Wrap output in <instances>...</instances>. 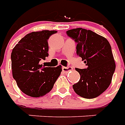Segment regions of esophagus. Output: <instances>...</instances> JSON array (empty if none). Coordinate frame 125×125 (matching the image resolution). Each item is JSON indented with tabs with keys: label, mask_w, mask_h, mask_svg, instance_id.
Returning <instances> with one entry per match:
<instances>
[{
	"label": "esophagus",
	"mask_w": 125,
	"mask_h": 125,
	"mask_svg": "<svg viewBox=\"0 0 125 125\" xmlns=\"http://www.w3.org/2000/svg\"><path fill=\"white\" fill-rule=\"evenodd\" d=\"M73 70L72 67H70V66H68V67H62V70L64 72H68L69 71H71Z\"/></svg>",
	"instance_id": "esophagus-1"
}]
</instances>
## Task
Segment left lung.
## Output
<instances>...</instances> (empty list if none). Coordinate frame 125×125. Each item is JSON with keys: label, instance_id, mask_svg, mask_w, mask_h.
Wrapping results in <instances>:
<instances>
[{"label": "left lung", "instance_id": "1", "mask_svg": "<svg viewBox=\"0 0 125 125\" xmlns=\"http://www.w3.org/2000/svg\"><path fill=\"white\" fill-rule=\"evenodd\" d=\"M67 35L77 43L76 53L87 65L86 69L76 68L80 79L73 85V90L85 98H96L110 86L115 70L110 43L104 37L85 29L68 30Z\"/></svg>", "mask_w": 125, "mask_h": 125}]
</instances>
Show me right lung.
I'll list each match as a JSON object with an SVG mask.
<instances>
[{
  "label": "right lung",
  "instance_id": "obj_1",
  "mask_svg": "<svg viewBox=\"0 0 125 125\" xmlns=\"http://www.w3.org/2000/svg\"><path fill=\"white\" fill-rule=\"evenodd\" d=\"M55 33L43 30L29 33L12 49L13 78L21 90L29 96L41 97L50 92L62 71V65L52 68L39 63L49 55L47 40Z\"/></svg>",
  "mask_w": 125,
  "mask_h": 125
}]
</instances>
